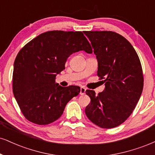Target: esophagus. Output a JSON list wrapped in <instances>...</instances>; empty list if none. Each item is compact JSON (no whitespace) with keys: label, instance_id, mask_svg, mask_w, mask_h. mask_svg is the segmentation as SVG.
I'll return each mask as SVG.
<instances>
[{"label":"esophagus","instance_id":"34e87169","mask_svg":"<svg viewBox=\"0 0 155 155\" xmlns=\"http://www.w3.org/2000/svg\"><path fill=\"white\" fill-rule=\"evenodd\" d=\"M85 91H86V88H85V87H81L80 94H81V95H85Z\"/></svg>","mask_w":155,"mask_h":155}]
</instances>
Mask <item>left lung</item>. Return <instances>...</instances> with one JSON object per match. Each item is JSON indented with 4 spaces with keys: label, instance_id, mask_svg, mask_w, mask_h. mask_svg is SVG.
Masks as SVG:
<instances>
[{
    "label": "left lung",
    "instance_id": "obj_1",
    "mask_svg": "<svg viewBox=\"0 0 155 155\" xmlns=\"http://www.w3.org/2000/svg\"><path fill=\"white\" fill-rule=\"evenodd\" d=\"M84 34L96 55L97 74L105 83L104 91L98 95L94 91H85L91 98L85 114L101 128L116 127L129 117L142 95V64L132 45L120 34L110 31Z\"/></svg>",
    "mask_w": 155,
    "mask_h": 155
}]
</instances>
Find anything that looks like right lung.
Wrapping results in <instances>:
<instances>
[{
  "label": "right lung",
  "mask_w": 155,
  "mask_h": 155,
  "mask_svg": "<svg viewBox=\"0 0 155 155\" xmlns=\"http://www.w3.org/2000/svg\"><path fill=\"white\" fill-rule=\"evenodd\" d=\"M92 53L81 31H50L39 34L19 51L14 62L13 93L28 121L47 125L62 116L66 105L81 91L74 85L55 83L70 55Z\"/></svg>",
  "instance_id": "add662e5"
}]
</instances>
